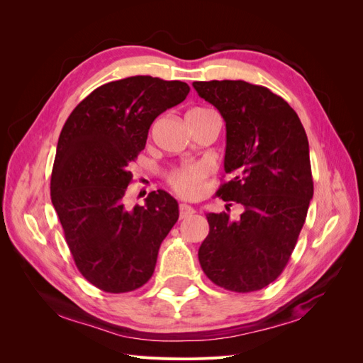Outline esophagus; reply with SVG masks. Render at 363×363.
Listing matches in <instances>:
<instances>
[{
    "instance_id": "esophagus-1",
    "label": "esophagus",
    "mask_w": 363,
    "mask_h": 363,
    "mask_svg": "<svg viewBox=\"0 0 363 363\" xmlns=\"http://www.w3.org/2000/svg\"><path fill=\"white\" fill-rule=\"evenodd\" d=\"M179 211H180V219H184V218H188V216H192V215L195 213L194 207H191V206H188V204H180Z\"/></svg>"
}]
</instances>
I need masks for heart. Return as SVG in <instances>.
Here are the masks:
<instances>
[{
	"label": "heart",
	"instance_id": "heart-1",
	"mask_svg": "<svg viewBox=\"0 0 363 363\" xmlns=\"http://www.w3.org/2000/svg\"><path fill=\"white\" fill-rule=\"evenodd\" d=\"M191 112H204V108H194ZM189 112V113H191ZM206 168L200 163H184L168 174L171 188L184 199H192L200 191V184L206 177Z\"/></svg>",
	"mask_w": 363,
	"mask_h": 363
}]
</instances>
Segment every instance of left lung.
<instances>
[{
  "label": "left lung",
  "mask_w": 363,
  "mask_h": 363,
  "mask_svg": "<svg viewBox=\"0 0 363 363\" xmlns=\"http://www.w3.org/2000/svg\"><path fill=\"white\" fill-rule=\"evenodd\" d=\"M192 86L225 121L224 169L232 180L216 195L242 207L238 219L206 215L200 265L227 291H259L286 267L306 221L313 196L309 142L298 115L268 87L242 80Z\"/></svg>",
  "instance_id": "1"
}]
</instances>
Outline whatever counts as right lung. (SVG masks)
Returning a JSON list of instances; mask_svg holds the SVG:
<instances>
[{
    "instance_id": "add662e5",
    "label": "right lung",
    "mask_w": 363,
    "mask_h": 363,
    "mask_svg": "<svg viewBox=\"0 0 363 363\" xmlns=\"http://www.w3.org/2000/svg\"><path fill=\"white\" fill-rule=\"evenodd\" d=\"M191 87L135 75L96 87L65 123L51 174V201L82 276L111 294L151 279L162 240L179 219L175 199L159 189L145 206L125 207L130 163L145 148L160 113Z\"/></svg>"
}]
</instances>
